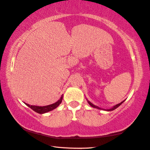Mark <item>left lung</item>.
<instances>
[{
	"instance_id": "8db88e82",
	"label": "left lung",
	"mask_w": 150,
	"mask_h": 150,
	"mask_svg": "<svg viewBox=\"0 0 150 150\" xmlns=\"http://www.w3.org/2000/svg\"><path fill=\"white\" fill-rule=\"evenodd\" d=\"M87 102H88V104H89L91 107H93V108H96V109H103V110H104V111H113V110H115V109H117V108H118L119 106H120L122 103H123L124 102V100L123 101V102H122L121 103H118V104H117V105H115V106H113L112 107V108H111V109H102V108H98V106H96V105H94V104H93L91 102H90L88 100H87Z\"/></svg>"
}]
</instances>
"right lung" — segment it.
Masks as SVG:
<instances>
[{
  "mask_svg": "<svg viewBox=\"0 0 150 150\" xmlns=\"http://www.w3.org/2000/svg\"><path fill=\"white\" fill-rule=\"evenodd\" d=\"M62 100H63V96H62V97L60 98V99L56 102V103H53V104H50V105H46V106H35V105H30L28 103H26L25 104L28 106L30 108H31L33 111H35L36 112H38V113L39 114H43L45 113V112H49L52 110H53L54 109H56L57 107L59 106V105L62 102Z\"/></svg>",
  "mask_w": 150,
  "mask_h": 150,
  "instance_id": "add662e5",
  "label": "right lung"
}]
</instances>
